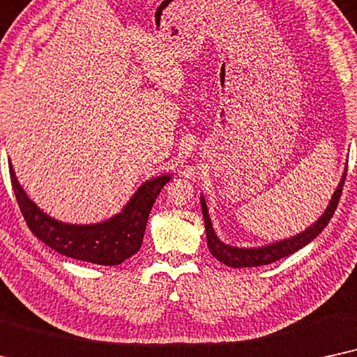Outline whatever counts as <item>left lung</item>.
<instances>
[{
	"label": "left lung",
	"instance_id": "obj_1",
	"mask_svg": "<svg viewBox=\"0 0 357 357\" xmlns=\"http://www.w3.org/2000/svg\"><path fill=\"white\" fill-rule=\"evenodd\" d=\"M346 179V168L344 173L341 176L340 184L336 186L333 196H331L330 202L325 208V212L321 213L320 218L312 223L310 227H307L305 230L301 231V234L292 235L291 238H284L279 241H274V243L261 245V246H234L228 245L225 241L218 238V235L213 230L211 215H208V208L206 204V199H204V194H201V207L204 213V223H206V236H207V246L211 250L213 258H217L220 263L225 266H230V268H256V266H264L271 264L274 261L286 258V256L296 253L303 246L310 243L317 238L318 235L321 234V230L328 225L330 218L333 217V213L338 207L341 192H343V184Z\"/></svg>",
	"mask_w": 357,
	"mask_h": 357
}]
</instances>
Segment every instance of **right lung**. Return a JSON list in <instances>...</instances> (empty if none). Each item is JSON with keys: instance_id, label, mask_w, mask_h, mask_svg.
Instances as JSON below:
<instances>
[{"instance_id": "right-lung-1", "label": "right lung", "mask_w": 357, "mask_h": 357, "mask_svg": "<svg viewBox=\"0 0 357 357\" xmlns=\"http://www.w3.org/2000/svg\"><path fill=\"white\" fill-rule=\"evenodd\" d=\"M19 208L31 231L56 253L101 266H117L140 250L150 211L171 173L142 183L121 212L96 223H68L45 213L19 184L9 161Z\"/></svg>"}]
</instances>
